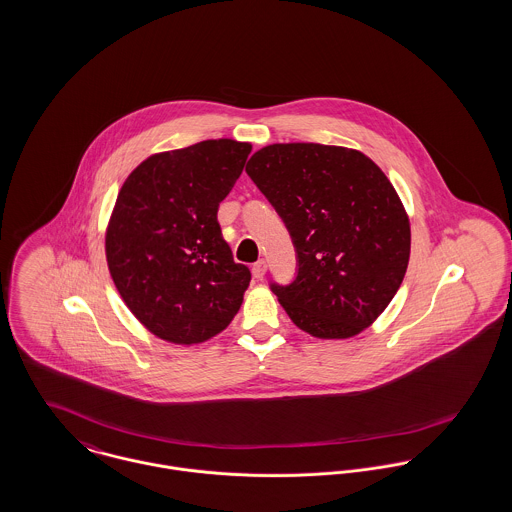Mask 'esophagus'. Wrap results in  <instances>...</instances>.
I'll use <instances>...</instances> for the list:
<instances>
[{"instance_id": "34e87169", "label": "esophagus", "mask_w": 512, "mask_h": 512, "mask_svg": "<svg viewBox=\"0 0 512 512\" xmlns=\"http://www.w3.org/2000/svg\"><path fill=\"white\" fill-rule=\"evenodd\" d=\"M251 271H253L255 278H263L265 273H267V261H265V259H259V261L253 265Z\"/></svg>"}]
</instances>
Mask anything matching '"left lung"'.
Segmentation results:
<instances>
[{
  "instance_id": "left-lung-1",
  "label": "left lung",
  "mask_w": 512,
  "mask_h": 512,
  "mask_svg": "<svg viewBox=\"0 0 512 512\" xmlns=\"http://www.w3.org/2000/svg\"><path fill=\"white\" fill-rule=\"evenodd\" d=\"M247 175L290 232L298 275L271 284L280 306L317 339H349L382 314L411 251L407 212L384 171L362 152L323 144H271Z\"/></svg>"
}]
</instances>
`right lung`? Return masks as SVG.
Wrapping results in <instances>:
<instances>
[{"label":"right lung","instance_id":"add662e5","mask_svg":"<svg viewBox=\"0 0 512 512\" xmlns=\"http://www.w3.org/2000/svg\"><path fill=\"white\" fill-rule=\"evenodd\" d=\"M251 144L204 140L144 159L124 181L105 236L120 298L159 339L197 345L224 331L251 273L236 263L218 206Z\"/></svg>","mask_w":512,"mask_h":512}]
</instances>
